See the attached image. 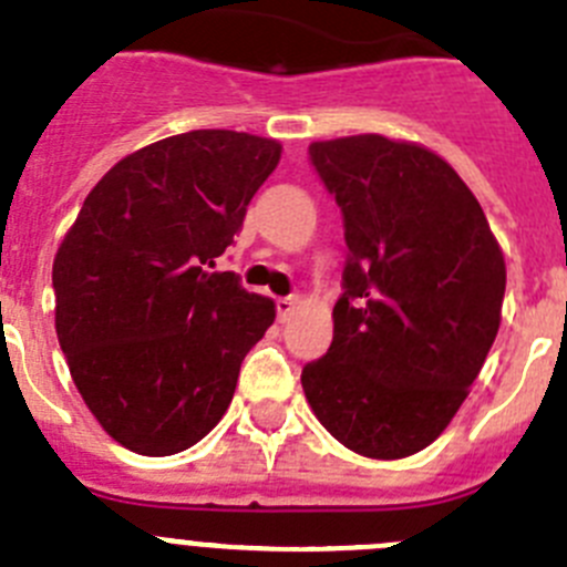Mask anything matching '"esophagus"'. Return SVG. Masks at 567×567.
I'll return each mask as SVG.
<instances>
[{"instance_id": "1", "label": "esophagus", "mask_w": 567, "mask_h": 567, "mask_svg": "<svg viewBox=\"0 0 567 567\" xmlns=\"http://www.w3.org/2000/svg\"><path fill=\"white\" fill-rule=\"evenodd\" d=\"M275 306H278V320L280 323H287L289 318H292L295 315V309H298V298H278L275 300Z\"/></svg>"}]
</instances>
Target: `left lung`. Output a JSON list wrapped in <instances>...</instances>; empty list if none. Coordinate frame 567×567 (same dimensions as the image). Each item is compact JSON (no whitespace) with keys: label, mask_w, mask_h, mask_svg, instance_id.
I'll use <instances>...</instances> for the list:
<instances>
[{"label":"left lung","mask_w":567,"mask_h":567,"mask_svg":"<svg viewBox=\"0 0 567 567\" xmlns=\"http://www.w3.org/2000/svg\"><path fill=\"white\" fill-rule=\"evenodd\" d=\"M346 225L334 340L300 373L318 422L365 458L433 444L501 329L506 261L475 194L439 154L382 134L309 145Z\"/></svg>","instance_id":"1"}]
</instances>
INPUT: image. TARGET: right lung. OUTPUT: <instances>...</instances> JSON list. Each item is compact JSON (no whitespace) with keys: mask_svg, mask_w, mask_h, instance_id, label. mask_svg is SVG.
I'll return each instance as SVG.
<instances>
[{"mask_svg":"<svg viewBox=\"0 0 567 567\" xmlns=\"http://www.w3.org/2000/svg\"><path fill=\"white\" fill-rule=\"evenodd\" d=\"M278 159V140L227 128L157 140L103 174L55 252L72 382L132 453L159 458L205 439L272 326V300L207 267Z\"/></svg>","mask_w":567,"mask_h":567,"instance_id":"right-lung-1","label":"right lung"}]
</instances>
